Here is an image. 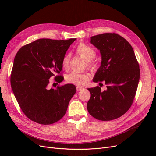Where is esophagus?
I'll list each match as a JSON object with an SVG mask.
<instances>
[{
	"instance_id": "34e87169",
	"label": "esophagus",
	"mask_w": 156,
	"mask_h": 156,
	"mask_svg": "<svg viewBox=\"0 0 156 156\" xmlns=\"http://www.w3.org/2000/svg\"><path fill=\"white\" fill-rule=\"evenodd\" d=\"M82 89H83V88L81 87H76V90L77 91H80L81 90H82Z\"/></svg>"
}]
</instances>
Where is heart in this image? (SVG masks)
Wrapping results in <instances>:
<instances>
[{
  "label": "heart",
  "mask_w": 156,
  "mask_h": 156,
  "mask_svg": "<svg viewBox=\"0 0 156 156\" xmlns=\"http://www.w3.org/2000/svg\"><path fill=\"white\" fill-rule=\"evenodd\" d=\"M77 54L86 61L87 68L92 71H95L99 68V63L94 58L96 55L94 49L83 43H80L76 48ZM71 56L69 54H66L63 56L61 61L62 68L64 70H68L69 68V62ZM68 83L77 86H83L90 80V76L87 73H80L71 72L66 77Z\"/></svg>",
  "instance_id": "1"
}]
</instances>
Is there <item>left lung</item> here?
I'll return each mask as SVG.
<instances>
[{
	"mask_svg": "<svg viewBox=\"0 0 156 156\" xmlns=\"http://www.w3.org/2000/svg\"><path fill=\"white\" fill-rule=\"evenodd\" d=\"M90 42L102 55L101 67L93 81L99 84L103 81L107 90L88 88L91 96L87 109L97 119H115L125 114L133 104L140 79L139 64L132 45L115 33L93 36Z\"/></svg>",
	"mask_w": 156,
	"mask_h": 156,
	"instance_id": "left-lung-1",
	"label": "left lung"
}]
</instances>
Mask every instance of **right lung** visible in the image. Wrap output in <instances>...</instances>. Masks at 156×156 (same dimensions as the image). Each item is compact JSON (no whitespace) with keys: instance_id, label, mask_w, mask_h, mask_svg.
<instances>
[{"instance_id":"1","label":"right lung","mask_w":156,"mask_h":156,"mask_svg":"<svg viewBox=\"0 0 156 156\" xmlns=\"http://www.w3.org/2000/svg\"><path fill=\"white\" fill-rule=\"evenodd\" d=\"M75 40L38 39L23 46L16 54L11 85L21 109L31 121L51 125L66 112L76 87L66 84L50 88L49 79L54 76L55 82L62 81L61 61Z\"/></svg>"}]
</instances>
